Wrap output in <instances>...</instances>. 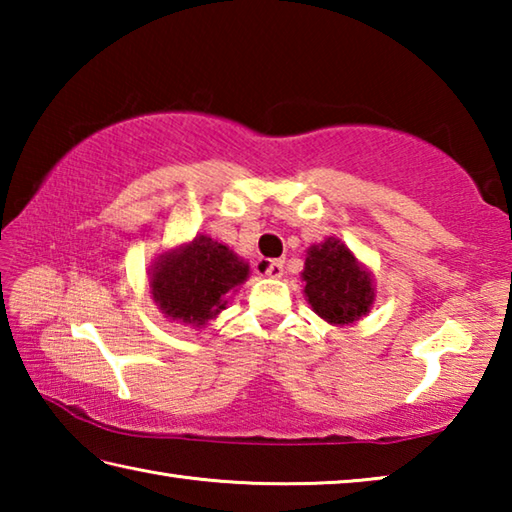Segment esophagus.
<instances>
[{
	"mask_svg": "<svg viewBox=\"0 0 512 512\" xmlns=\"http://www.w3.org/2000/svg\"><path fill=\"white\" fill-rule=\"evenodd\" d=\"M259 271L268 277H282L284 262L282 259H262V262H259Z\"/></svg>",
	"mask_w": 512,
	"mask_h": 512,
	"instance_id": "1",
	"label": "esophagus"
}]
</instances>
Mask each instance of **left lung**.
<instances>
[{
  "mask_svg": "<svg viewBox=\"0 0 512 512\" xmlns=\"http://www.w3.org/2000/svg\"><path fill=\"white\" fill-rule=\"evenodd\" d=\"M302 277L311 309L327 323H354L368 314L375 300L370 273L363 271L339 239H327L307 250Z\"/></svg>",
  "mask_w": 512,
  "mask_h": 512,
  "instance_id": "left-lung-1",
  "label": "left lung"
}]
</instances>
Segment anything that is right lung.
<instances>
[{"instance_id":"1","label":"right lung","mask_w":512,"mask_h":512,"mask_svg":"<svg viewBox=\"0 0 512 512\" xmlns=\"http://www.w3.org/2000/svg\"><path fill=\"white\" fill-rule=\"evenodd\" d=\"M246 277L248 264L228 246L201 235L160 255L151 273V293L169 318L201 327L225 309V296Z\"/></svg>"}]
</instances>
